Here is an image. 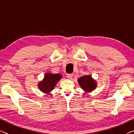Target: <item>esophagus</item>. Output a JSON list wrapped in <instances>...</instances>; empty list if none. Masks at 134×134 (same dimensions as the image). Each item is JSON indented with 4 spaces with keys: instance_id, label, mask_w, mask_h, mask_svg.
Wrapping results in <instances>:
<instances>
[{
    "instance_id": "esophagus-1",
    "label": "esophagus",
    "mask_w": 134,
    "mask_h": 134,
    "mask_svg": "<svg viewBox=\"0 0 134 134\" xmlns=\"http://www.w3.org/2000/svg\"><path fill=\"white\" fill-rule=\"evenodd\" d=\"M74 75L73 74H67V77L69 79H71L72 78Z\"/></svg>"
}]
</instances>
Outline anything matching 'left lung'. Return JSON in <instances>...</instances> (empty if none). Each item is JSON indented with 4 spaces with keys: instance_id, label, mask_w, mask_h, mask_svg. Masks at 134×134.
Returning a JSON list of instances; mask_svg holds the SVG:
<instances>
[{
    "instance_id": "1",
    "label": "left lung",
    "mask_w": 134,
    "mask_h": 134,
    "mask_svg": "<svg viewBox=\"0 0 134 134\" xmlns=\"http://www.w3.org/2000/svg\"><path fill=\"white\" fill-rule=\"evenodd\" d=\"M79 85L85 93H90L97 87V82L90 75H84L78 79Z\"/></svg>"
}]
</instances>
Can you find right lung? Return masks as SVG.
Instances as JSON below:
<instances>
[{"label":"right lung","mask_w":134,"mask_h":134,"mask_svg":"<svg viewBox=\"0 0 134 134\" xmlns=\"http://www.w3.org/2000/svg\"><path fill=\"white\" fill-rule=\"evenodd\" d=\"M63 76L60 74L46 73L44 77L38 84V87L41 92L45 94H50L56 84L60 81Z\"/></svg>","instance_id":"obj_1"}]
</instances>
